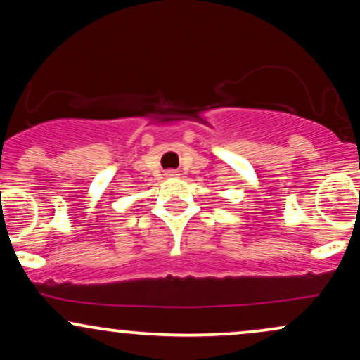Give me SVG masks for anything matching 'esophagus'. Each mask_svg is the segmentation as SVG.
<instances>
[{
    "instance_id": "1",
    "label": "esophagus",
    "mask_w": 360,
    "mask_h": 360,
    "mask_svg": "<svg viewBox=\"0 0 360 360\" xmlns=\"http://www.w3.org/2000/svg\"><path fill=\"white\" fill-rule=\"evenodd\" d=\"M169 176H174V174H172V172H169Z\"/></svg>"
}]
</instances>
